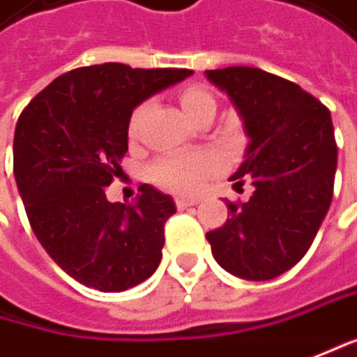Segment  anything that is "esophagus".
Wrapping results in <instances>:
<instances>
[{"mask_svg": "<svg viewBox=\"0 0 357 357\" xmlns=\"http://www.w3.org/2000/svg\"><path fill=\"white\" fill-rule=\"evenodd\" d=\"M197 203H199L197 197H176V207L178 209H187V207H192Z\"/></svg>", "mask_w": 357, "mask_h": 357, "instance_id": "1", "label": "esophagus"}]
</instances>
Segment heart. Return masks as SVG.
Listing matches in <instances>:
<instances>
[{"mask_svg":"<svg viewBox=\"0 0 357 357\" xmlns=\"http://www.w3.org/2000/svg\"><path fill=\"white\" fill-rule=\"evenodd\" d=\"M178 103L183 107L185 115L191 119L192 123L201 119L203 115H215L217 103L215 97L207 89L199 85H189L178 93ZM142 107L132 115L130 119V136L136 134L138 123H140ZM219 162L213 154L209 152H195V154H172L156 160L150 168V176L156 185L165 187L168 191L176 192H191L195 191L213 170Z\"/></svg>","mask_w":357,"mask_h":357,"instance_id":"b5f03b06","label":"heart"}]
</instances>
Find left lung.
<instances>
[{
	"mask_svg": "<svg viewBox=\"0 0 357 357\" xmlns=\"http://www.w3.org/2000/svg\"><path fill=\"white\" fill-rule=\"evenodd\" d=\"M234 103L250 138L229 176L254 185L250 201L227 205L207 234L219 266L245 280L284 274L307 254L329 211L337 146L329 109L291 81L252 66L205 70Z\"/></svg>",
	"mask_w": 357,
	"mask_h": 357,
	"instance_id": "1",
	"label": "left lung"
}]
</instances>
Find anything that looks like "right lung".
Returning <instances> with one entry per match:
<instances>
[{
	"mask_svg": "<svg viewBox=\"0 0 357 357\" xmlns=\"http://www.w3.org/2000/svg\"><path fill=\"white\" fill-rule=\"evenodd\" d=\"M187 68L103 63L54 79L22 112L13 176L46 254L77 282L121 293L150 278L162 258L174 201L142 185L134 203H112L105 187L121 170L134 109L187 77Z\"/></svg>",
	"mask_w": 357,
	"mask_h": 357,
	"instance_id": "obj_1",
	"label": "right lung"
}]
</instances>
